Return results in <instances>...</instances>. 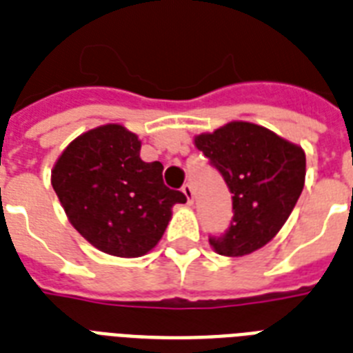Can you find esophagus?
Listing matches in <instances>:
<instances>
[{
  "mask_svg": "<svg viewBox=\"0 0 353 353\" xmlns=\"http://www.w3.org/2000/svg\"><path fill=\"white\" fill-rule=\"evenodd\" d=\"M181 190H183V194H185V198H187L188 203H192V201H194V190H192V187H190V185H185V187H183Z\"/></svg>",
  "mask_w": 353,
  "mask_h": 353,
  "instance_id": "obj_1",
  "label": "esophagus"
}]
</instances>
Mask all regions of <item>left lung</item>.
<instances>
[{
	"label": "left lung",
	"instance_id": "left-lung-1",
	"mask_svg": "<svg viewBox=\"0 0 353 353\" xmlns=\"http://www.w3.org/2000/svg\"><path fill=\"white\" fill-rule=\"evenodd\" d=\"M232 194L231 227L209 238L221 256H245L273 240L295 209L306 179V154L299 144L254 122H227L194 137Z\"/></svg>",
	"mask_w": 353,
	"mask_h": 353
}]
</instances>
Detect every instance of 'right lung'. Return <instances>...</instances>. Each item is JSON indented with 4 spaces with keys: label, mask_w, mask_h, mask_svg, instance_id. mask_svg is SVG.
Returning a JSON list of instances; mask_svg holds the SVG:
<instances>
[{
    "label": "right lung",
    "mask_w": 353,
    "mask_h": 353,
    "mask_svg": "<svg viewBox=\"0 0 353 353\" xmlns=\"http://www.w3.org/2000/svg\"><path fill=\"white\" fill-rule=\"evenodd\" d=\"M51 185L69 223L99 251L121 258L152 251L172 207L187 201L163 183L159 161L141 159V141L122 124L73 139L52 166Z\"/></svg>",
    "instance_id": "1"
}]
</instances>
